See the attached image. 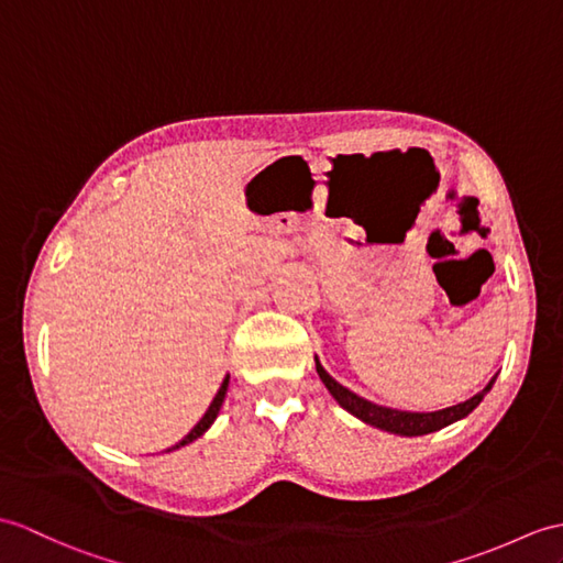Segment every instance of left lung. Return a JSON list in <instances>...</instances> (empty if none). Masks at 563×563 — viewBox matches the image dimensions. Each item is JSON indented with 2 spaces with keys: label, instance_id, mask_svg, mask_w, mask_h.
Here are the masks:
<instances>
[{
  "label": "left lung",
  "instance_id": "8db88e82",
  "mask_svg": "<svg viewBox=\"0 0 563 563\" xmlns=\"http://www.w3.org/2000/svg\"><path fill=\"white\" fill-rule=\"evenodd\" d=\"M317 372H319V378L325 384V388L331 390V396L343 405V408L350 412L360 417L362 422H367L372 427H378L384 431H390V434H400V437H422V434H431V431L437 429H443L453 424L455 420H463L465 415L473 412L477 405L482 402V398H485L489 394V388L494 386V378L492 382L479 390L477 396H473L465 402H459L453 405V408H446V410H437V412H405V410H390V408H384V405H374L369 400L360 398L357 394H352L350 388L341 386L335 382V378L329 376V372H325L319 360H317Z\"/></svg>",
  "mask_w": 563,
  "mask_h": 563
}]
</instances>
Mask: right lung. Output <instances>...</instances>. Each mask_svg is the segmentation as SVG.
<instances>
[{
  "instance_id": "1",
  "label": "right lung",
  "mask_w": 563,
  "mask_h": 563,
  "mask_svg": "<svg viewBox=\"0 0 563 563\" xmlns=\"http://www.w3.org/2000/svg\"><path fill=\"white\" fill-rule=\"evenodd\" d=\"M228 384H230V376H225V382H222L220 384V388H218V394H216V398H213V402L211 405H208V410H206V415L201 417V420H199V424H196L191 431H189V434L185 437V439H181L179 443H175V446L173 449H179V446H187V443H191L194 439H199L201 434H203V431L208 429V427H211L213 422H216V417H218V412H220V405H222V400H225V394H228ZM173 449H167V451H173Z\"/></svg>"
}]
</instances>
